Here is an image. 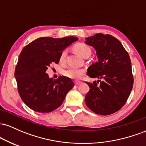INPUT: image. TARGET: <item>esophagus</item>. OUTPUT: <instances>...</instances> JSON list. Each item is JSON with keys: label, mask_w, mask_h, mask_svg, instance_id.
<instances>
[{"label": "esophagus", "mask_w": 146, "mask_h": 146, "mask_svg": "<svg viewBox=\"0 0 146 146\" xmlns=\"http://www.w3.org/2000/svg\"><path fill=\"white\" fill-rule=\"evenodd\" d=\"M81 83H82L81 82H80V81H75V84L76 85V86H78V85H80Z\"/></svg>", "instance_id": "1"}]
</instances>
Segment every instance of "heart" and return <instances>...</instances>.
Segmentation results:
<instances>
[{
  "instance_id": "b5f03b06",
  "label": "heart",
  "mask_w": 146,
  "mask_h": 146,
  "mask_svg": "<svg viewBox=\"0 0 146 146\" xmlns=\"http://www.w3.org/2000/svg\"><path fill=\"white\" fill-rule=\"evenodd\" d=\"M74 50L79 56L82 57V58L86 54L90 55V48L88 47L87 45L84 44H82V43L75 45L74 47ZM66 51L64 50V51L62 52L61 55H60V61L63 62L65 58H66ZM84 70L81 69V68L71 67L65 70V71H64V75L66 77H67V78L73 79V80H78V79H80L82 78V76L84 74Z\"/></svg>"
}]
</instances>
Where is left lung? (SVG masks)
<instances>
[{
	"mask_svg": "<svg viewBox=\"0 0 146 146\" xmlns=\"http://www.w3.org/2000/svg\"><path fill=\"white\" fill-rule=\"evenodd\" d=\"M84 42L95 48L98 60L87 69V75L98 80L86 82L90 90L85 103L98 115L113 114L125 104L133 86L130 57L120 41L111 35L96 33L86 38Z\"/></svg>",
	"mask_w": 146,
	"mask_h": 146,
	"instance_id": "obj_1",
	"label": "left lung"
}]
</instances>
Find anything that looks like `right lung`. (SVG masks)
Returning a JSON list of instances; mask_svg holds the SVG:
<instances>
[{
  "label": "right lung",
  "instance_id": "right-lung-1",
  "mask_svg": "<svg viewBox=\"0 0 146 146\" xmlns=\"http://www.w3.org/2000/svg\"><path fill=\"white\" fill-rule=\"evenodd\" d=\"M77 37H42L22 50L15 70L20 96L29 108L39 113H50L60 107L74 86L71 78H50L46 73L52 64H58L62 52Z\"/></svg>",
  "mask_w": 146,
  "mask_h": 146
}]
</instances>
